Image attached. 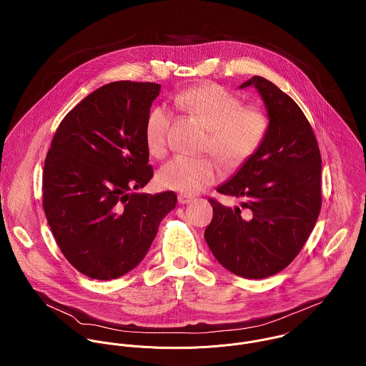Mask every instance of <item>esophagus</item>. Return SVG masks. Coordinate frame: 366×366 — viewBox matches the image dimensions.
I'll use <instances>...</instances> for the list:
<instances>
[{
	"instance_id": "1",
	"label": "esophagus",
	"mask_w": 366,
	"mask_h": 366,
	"mask_svg": "<svg viewBox=\"0 0 366 366\" xmlns=\"http://www.w3.org/2000/svg\"><path fill=\"white\" fill-rule=\"evenodd\" d=\"M177 202H179L180 204H189V203L193 202V197H190V196H187V194H179V196H177Z\"/></svg>"
}]
</instances>
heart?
Here are the masks:
<instances>
[{
	"label": "heart",
	"mask_w": 366,
	"mask_h": 366,
	"mask_svg": "<svg viewBox=\"0 0 366 366\" xmlns=\"http://www.w3.org/2000/svg\"><path fill=\"white\" fill-rule=\"evenodd\" d=\"M174 107L194 117L209 128L206 154H215L229 167L247 162L261 148L267 131L269 115L261 105H244L242 100L219 84H200L177 93ZM172 114L164 105L154 107L145 121L144 135L149 154L162 157L169 149ZM222 176L215 157H176L157 173V183L167 190L196 194Z\"/></svg>",
	"instance_id": "heart-1"
}]
</instances>
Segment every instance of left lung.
Returning a JSON list of instances; mask_svg holds the SVG:
<instances>
[{"label": "left lung", "instance_id": "8db88e82", "mask_svg": "<svg viewBox=\"0 0 366 366\" xmlns=\"http://www.w3.org/2000/svg\"><path fill=\"white\" fill-rule=\"evenodd\" d=\"M249 86L267 108L269 131L261 148L217 192L239 199L251 217L209 199L214 214L204 238L225 269L263 279L293 261L313 231L322 203L321 155L309 119L292 97L261 76L241 89Z\"/></svg>", "mask_w": 366, "mask_h": 366}]
</instances>
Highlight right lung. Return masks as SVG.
Returning a JSON list of instances; mask_svg holds the SVG:
<instances>
[{
  "label": "right lung",
  "instance_id": "1",
  "mask_svg": "<svg viewBox=\"0 0 366 366\" xmlns=\"http://www.w3.org/2000/svg\"><path fill=\"white\" fill-rule=\"evenodd\" d=\"M157 83L114 81L59 124L45 159L42 204L57 247L80 273L99 280L132 270L151 248L173 192L129 193L154 176L144 128Z\"/></svg>",
  "mask_w": 366,
  "mask_h": 366
}]
</instances>
